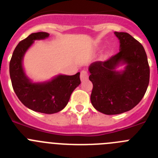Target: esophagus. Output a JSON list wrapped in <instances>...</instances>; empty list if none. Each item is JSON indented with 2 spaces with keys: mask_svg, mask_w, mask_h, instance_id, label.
<instances>
[{
  "mask_svg": "<svg viewBox=\"0 0 158 158\" xmlns=\"http://www.w3.org/2000/svg\"><path fill=\"white\" fill-rule=\"evenodd\" d=\"M88 78H89V73H88L87 71L82 70L81 72V81H86Z\"/></svg>",
  "mask_w": 158,
  "mask_h": 158,
  "instance_id": "1",
  "label": "esophagus"
}]
</instances>
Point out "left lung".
Segmentation results:
<instances>
[{"label":"left lung","instance_id":"obj_1","mask_svg":"<svg viewBox=\"0 0 158 158\" xmlns=\"http://www.w3.org/2000/svg\"><path fill=\"white\" fill-rule=\"evenodd\" d=\"M120 50L104 62L90 65L89 80L93 85L91 103L105 115H118L130 111L139 104L150 81V66L144 47L127 32L115 31ZM127 64L117 72L118 64Z\"/></svg>","mask_w":158,"mask_h":158}]
</instances>
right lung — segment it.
Returning a JSON list of instances; mask_svg holds the SVG:
<instances>
[{"instance_id":"right-lung-1","label":"right lung","mask_w":158,"mask_h":158,"mask_svg":"<svg viewBox=\"0 0 158 158\" xmlns=\"http://www.w3.org/2000/svg\"><path fill=\"white\" fill-rule=\"evenodd\" d=\"M47 32L32 33L19 42L9 63V73L13 90L22 104L29 109L45 114L62 111L67 105L73 91L81 84L80 73L73 76L58 75L51 81L32 83L26 77L22 65L23 55L34 40H44Z\"/></svg>"}]
</instances>
